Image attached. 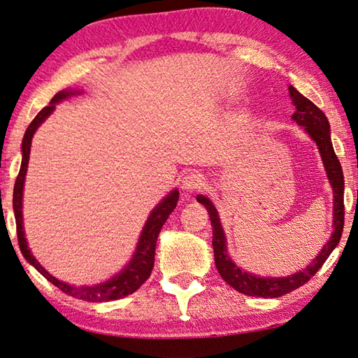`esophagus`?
I'll return each instance as SVG.
<instances>
[{
  "mask_svg": "<svg viewBox=\"0 0 358 358\" xmlns=\"http://www.w3.org/2000/svg\"><path fill=\"white\" fill-rule=\"evenodd\" d=\"M180 185H182V190L185 193H193V192L203 189V187L206 185V179H204L203 174L190 173L182 179V184H180Z\"/></svg>",
  "mask_w": 358,
  "mask_h": 358,
  "instance_id": "1",
  "label": "esophagus"
}]
</instances>
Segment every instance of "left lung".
Returning <instances> with one entry per match:
<instances>
[{"label": "left lung", "mask_w": 358, "mask_h": 358, "mask_svg": "<svg viewBox=\"0 0 358 358\" xmlns=\"http://www.w3.org/2000/svg\"><path fill=\"white\" fill-rule=\"evenodd\" d=\"M287 90H289L292 103L296 106L292 121H296L300 127H303L306 134L311 136V140L316 143L331 190H334V231H331L330 239L325 242V245L321 248L316 258L313 259L311 264L302 268V271L287 275V277H259V275L242 271L231 259L227 248V236H224L215 206L212 204L208 196L198 195L196 201L208 209L210 217L212 247H214L217 271L229 286H233L236 291L245 294V296L275 299L305 285L322 267L330 253L334 252L341 239L344 227V176L340 160H338L334 150V144H331L329 119L311 100L302 96L296 87L289 85Z\"/></svg>", "instance_id": "1"}]
</instances>
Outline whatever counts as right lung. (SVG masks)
I'll return each mask as SVG.
<instances>
[{
	"instance_id": "right-lung-1",
	"label": "right lung",
	"mask_w": 358,
	"mask_h": 358,
	"mask_svg": "<svg viewBox=\"0 0 358 358\" xmlns=\"http://www.w3.org/2000/svg\"><path fill=\"white\" fill-rule=\"evenodd\" d=\"M81 92L83 91L80 90H64V91H59L58 94H55V97L50 100V105H47L45 108H42L39 113H37V116L33 119V122L28 125L22 141V165H20V173H18L15 185H14L12 206H14L20 252L24 256V259H27L37 272H41L43 277L50 281V283H53L56 287H59L62 292L69 294V296H72L75 299L85 300V302H110V300H117L129 296V294H134L138 287H140L144 281L149 278V275L154 268L157 237H159L160 229L163 224H165L169 214L176 209V204H178V199H179V190L174 189L173 192H169L168 195L155 206L152 212H150L146 223H144L140 239H138V245L134 256H131L129 264L125 266L121 272L116 273L115 277H111L110 280L103 281V283L94 285V286H73V285H67L58 278H55L53 275H50L45 268L41 266V262L34 258L33 253H31V250L28 248L27 237H24L23 215H22L24 178H27L31 141H33L36 130L41 127V124L45 121L50 115H52L53 110L56 108V103H59L62 100H66L72 96H78Z\"/></svg>"
}]
</instances>
